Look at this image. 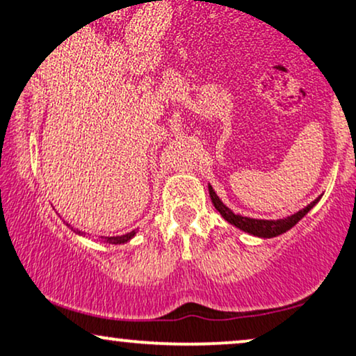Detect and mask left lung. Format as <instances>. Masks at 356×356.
I'll use <instances>...</instances> for the list:
<instances>
[{
    "label": "left lung",
    "mask_w": 356,
    "mask_h": 356,
    "mask_svg": "<svg viewBox=\"0 0 356 356\" xmlns=\"http://www.w3.org/2000/svg\"><path fill=\"white\" fill-rule=\"evenodd\" d=\"M209 196H211L214 208L221 213V216L225 218L227 222H231V225L239 227V229L249 232V234L259 236V238H274V236H279V234H282V232L289 231L291 227L296 226L297 222H299L300 219L304 218L305 214L309 213L310 209L315 206V203L318 201V198L312 201L309 206H305L304 209H300V211L292 214V216L277 219V221L270 219L269 221V219H252V218H245V216H239V214H234L225 203H222L221 200L218 198V195L214 193L211 185H209Z\"/></svg>",
    "instance_id": "1"
}]
</instances>
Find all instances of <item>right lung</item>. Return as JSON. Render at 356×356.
Here are the masks:
<instances>
[{
  "label": "right lung",
  "instance_id": "add662e5",
  "mask_svg": "<svg viewBox=\"0 0 356 356\" xmlns=\"http://www.w3.org/2000/svg\"><path fill=\"white\" fill-rule=\"evenodd\" d=\"M135 232H137V229H134L131 232H127V234H124V236H113V238H100V239H104V243H108V244H124V243H127V241H130L131 238H134Z\"/></svg>",
  "mask_w": 356,
  "mask_h": 356
}]
</instances>
